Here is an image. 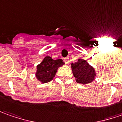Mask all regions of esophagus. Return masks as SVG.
Instances as JSON below:
<instances>
[{
    "label": "esophagus",
    "instance_id": "esophagus-1",
    "mask_svg": "<svg viewBox=\"0 0 122 122\" xmlns=\"http://www.w3.org/2000/svg\"><path fill=\"white\" fill-rule=\"evenodd\" d=\"M63 61L65 62L66 64H68V63H69V58H68V57H66V58H64V59H63Z\"/></svg>",
    "mask_w": 122,
    "mask_h": 122
}]
</instances>
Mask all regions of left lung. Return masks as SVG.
Masks as SVG:
<instances>
[{"label": "left lung", "mask_w": 122, "mask_h": 122, "mask_svg": "<svg viewBox=\"0 0 122 122\" xmlns=\"http://www.w3.org/2000/svg\"><path fill=\"white\" fill-rule=\"evenodd\" d=\"M71 67L76 80L79 84H89L95 80L96 76L95 68L86 60L79 59L77 62L71 64Z\"/></svg>", "instance_id": "8db88e82"}]
</instances>
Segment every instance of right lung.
<instances>
[{"label": "right lung", "mask_w": 122, "mask_h": 122, "mask_svg": "<svg viewBox=\"0 0 122 122\" xmlns=\"http://www.w3.org/2000/svg\"><path fill=\"white\" fill-rule=\"evenodd\" d=\"M65 64L61 59L54 60L49 56L44 58L42 61L36 67V77L42 83H47L51 81L57 73L59 67Z\"/></svg>", "instance_id": "add662e5"}]
</instances>
